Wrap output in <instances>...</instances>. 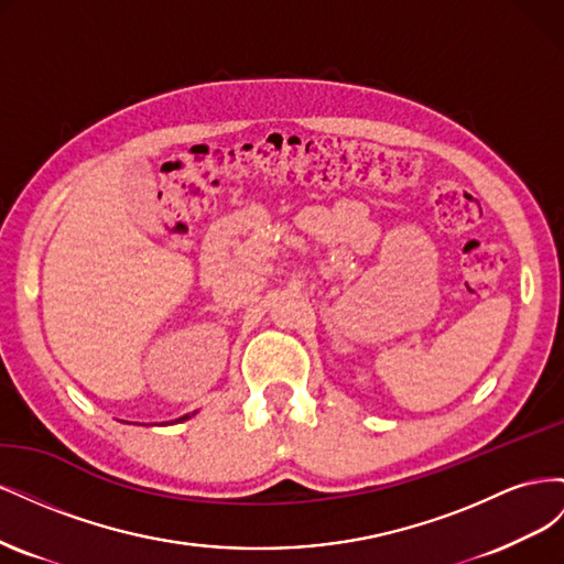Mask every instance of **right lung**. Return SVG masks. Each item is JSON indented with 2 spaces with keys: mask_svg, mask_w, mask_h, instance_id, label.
I'll return each instance as SVG.
<instances>
[{
  "mask_svg": "<svg viewBox=\"0 0 564 564\" xmlns=\"http://www.w3.org/2000/svg\"><path fill=\"white\" fill-rule=\"evenodd\" d=\"M197 412H193V414H185V416H181V419H176V421H172V423H181V421H185V419H191V416H195Z\"/></svg>",
  "mask_w": 564,
  "mask_h": 564,
  "instance_id": "1",
  "label": "right lung"
}]
</instances>
